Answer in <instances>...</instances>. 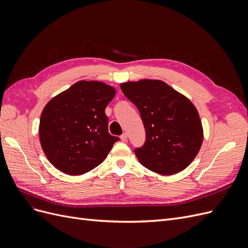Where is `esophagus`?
Instances as JSON below:
<instances>
[{"label": "esophagus", "instance_id": "obj_1", "mask_svg": "<svg viewBox=\"0 0 248 248\" xmlns=\"http://www.w3.org/2000/svg\"><path fill=\"white\" fill-rule=\"evenodd\" d=\"M121 140H123V141H126L127 140V134L126 133H123L122 136H121Z\"/></svg>", "mask_w": 248, "mask_h": 248}]
</instances>
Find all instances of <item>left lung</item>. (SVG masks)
I'll use <instances>...</instances> for the list:
<instances>
[{
	"mask_svg": "<svg viewBox=\"0 0 248 248\" xmlns=\"http://www.w3.org/2000/svg\"><path fill=\"white\" fill-rule=\"evenodd\" d=\"M140 110L145 145L134 150L141 166L159 175L182 171L196 158L204 140L199 111L186 96L159 79L120 84Z\"/></svg>",
	"mask_w": 248,
	"mask_h": 248,
	"instance_id": "left-lung-1",
	"label": "left lung"
}]
</instances>
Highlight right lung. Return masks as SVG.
<instances>
[{
  "label": "right lung",
  "instance_id": "add662e5",
  "mask_svg": "<svg viewBox=\"0 0 248 248\" xmlns=\"http://www.w3.org/2000/svg\"><path fill=\"white\" fill-rule=\"evenodd\" d=\"M116 89L102 81L79 80L44 107L39 139L49 162L66 175L78 176L107 158L119 138L108 130L106 108Z\"/></svg>",
  "mask_w": 248,
  "mask_h": 248
}]
</instances>
